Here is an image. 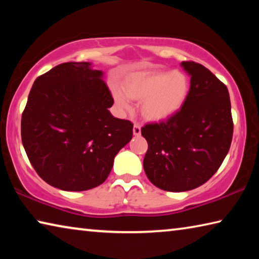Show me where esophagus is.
I'll return each instance as SVG.
<instances>
[{
  "label": "esophagus",
  "mask_w": 259,
  "mask_h": 259,
  "mask_svg": "<svg viewBox=\"0 0 259 259\" xmlns=\"http://www.w3.org/2000/svg\"><path fill=\"white\" fill-rule=\"evenodd\" d=\"M140 134H142V128H140V125L138 123H135V125H134V135L139 136Z\"/></svg>",
  "instance_id": "obj_1"
}]
</instances>
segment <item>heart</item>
I'll return each mask as SVG.
<instances>
[{"label": "heart", "instance_id": "b5f03b06", "mask_svg": "<svg viewBox=\"0 0 259 259\" xmlns=\"http://www.w3.org/2000/svg\"><path fill=\"white\" fill-rule=\"evenodd\" d=\"M190 80L179 71L135 73L123 83V91L113 90V97L122 111H129V99L142 102L140 112L148 121L168 120L181 111L190 95Z\"/></svg>", "mask_w": 259, "mask_h": 259}]
</instances>
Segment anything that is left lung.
<instances>
[{
  "label": "left lung",
  "instance_id": "left-lung-1",
  "mask_svg": "<svg viewBox=\"0 0 259 259\" xmlns=\"http://www.w3.org/2000/svg\"><path fill=\"white\" fill-rule=\"evenodd\" d=\"M191 76L190 95L176 115L142 128L148 144L144 170L153 185L191 191L209 181L229 153L233 120L229 90L194 61H183Z\"/></svg>",
  "mask_w": 259,
  "mask_h": 259
}]
</instances>
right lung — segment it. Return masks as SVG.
Instances as JSON below:
<instances>
[{
    "mask_svg": "<svg viewBox=\"0 0 259 259\" xmlns=\"http://www.w3.org/2000/svg\"><path fill=\"white\" fill-rule=\"evenodd\" d=\"M90 63L60 64L35 80L21 115V142L49 185L80 192L103 184L134 124L114 117L103 72Z\"/></svg>",
    "mask_w": 259,
    "mask_h": 259,
    "instance_id": "right-lung-1",
    "label": "right lung"
}]
</instances>
